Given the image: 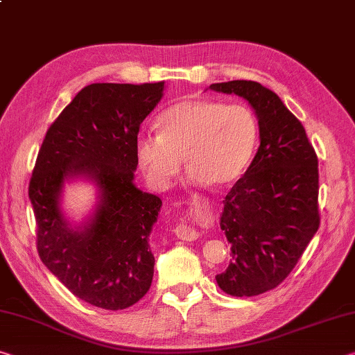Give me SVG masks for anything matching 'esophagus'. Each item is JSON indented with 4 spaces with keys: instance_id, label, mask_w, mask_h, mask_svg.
Listing matches in <instances>:
<instances>
[{
    "instance_id": "34e87169",
    "label": "esophagus",
    "mask_w": 355,
    "mask_h": 355,
    "mask_svg": "<svg viewBox=\"0 0 355 355\" xmlns=\"http://www.w3.org/2000/svg\"><path fill=\"white\" fill-rule=\"evenodd\" d=\"M175 235L180 240H187V241H194L200 237V232L194 230L193 227H189L188 224L180 223L178 226L175 227Z\"/></svg>"
}]
</instances>
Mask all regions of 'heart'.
Returning a JSON list of instances; mask_svg holds the SVG:
<instances>
[{
  "label": "heart",
  "instance_id": "obj_1",
  "mask_svg": "<svg viewBox=\"0 0 355 355\" xmlns=\"http://www.w3.org/2000/svg\"><path fill=\"white\" fill-rule=\"evenodd\" d=\"M159 132L136 139V157L151 188L164 191L189 167L188 183L218 188L241 177L254 155L259 128L250 107L211 99H183L157 116Z\"/></svg>",
  "mask_w": 355,
  "mask_h": 355
}]
</instances>
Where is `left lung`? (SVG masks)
Segmentation results:
<instances>
[{"mask_svg":"<svg viewBox=\"0 0 355 355\" xmlns=\"http://www.w3.org/2000/svg\"><path fill=\"white\" fill-rule=\"evenodd\" d=\"M210 88L245 98L259 123L254 159L223 200L219 224L232 262L216 275L226 294L252 297L283 283L318 232V156L305 128L272 89L252 80Z\"/></svg>","mask_w":355,"mask_h":355,"instance_id":"obj_1","label":"left lung"}]
</instances>
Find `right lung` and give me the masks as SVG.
I'll return each mask as SVG.
<instances>
[{
	"mask_svg": "<svg viewBox=\"0 0 355 355\" xmlns=\"http://www.w3.org/2000/svg\"><path fill=\"white\" fill-rule=\"evenodd\" d=\"M164 82L92 83L76 94L44 137L30 196L41 261L78 299L125 309L147 294L155 272L148 237L162 205L134 184L136 139L162 98ZM85 176L101 200L88 225L74 228L59 210L64 180Z\"/></svg>",
	"mask_w": 355,
	"mask_h": 355,
	"instance_id": "obj_1",
	"label": "right lung"
}]
</instances>
